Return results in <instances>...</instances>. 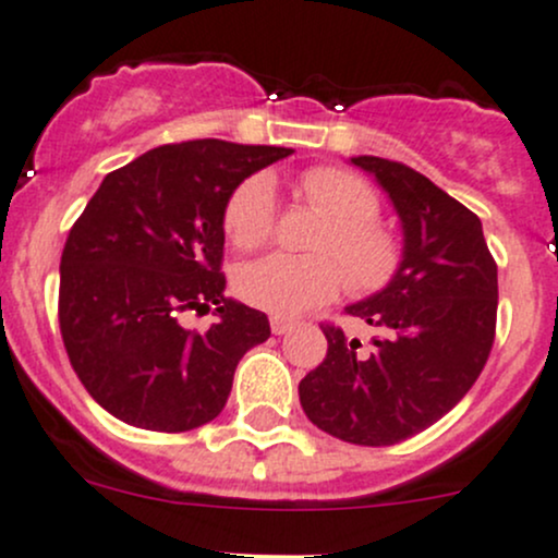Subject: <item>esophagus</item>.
<instances>
[{
	"instance_id": "34e87169",
	"label": "esophagus",
	"mask_w": 558,
	"mask_h": 558,
	"mask_svg": "<svg viewBox=\"0 0 558 558\" xmlns=\"http://www.w3.org/2000/svg\"><path fill=\"white\" fill-rule=\"evenodd\" d=\"M269 326H272V333H291L294 331V328L299 326V320H294V318H286V315H272V318H269Z\"/></svg>"
}]
</instances>
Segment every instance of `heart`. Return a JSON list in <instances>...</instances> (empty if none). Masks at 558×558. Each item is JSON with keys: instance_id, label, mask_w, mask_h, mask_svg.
<instances>
[{"instance_id": "heart-1", "label": "heart", "mask_w": 558, "mask_h": 558, "mask_svg": "<svg viewBox=\"0 0 558 558\" xmlns=\"http://www.w3.org/2000/svg\"><path fill=\"white\" fill-rule=\"evenodd\" d=\"M302 192L328 219L310 243L315 256H267L245 264L234 278L238 296L264 313L299 315L331 302L344 283H350L355 294H377L390 286L401 269L403 245L398 234L379 221L383 205L372 184L344 168L315 166L302 173ZM275 216L272 181L254 173L230 192L221 227L234 248L256 251L272 238Z\"/></svg>"}]
</instances>
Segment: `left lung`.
Listing matches in <instances>:
<instances>
[{
	"instance_id": "left-lung-1",
	"label": "left lung",
	"mask_w": 558,
	"mask_h": 558,
	"mask_svg": "<svg viewBox=\"0 0 558 558\" xmlns=\"http://www.w3.org/2000/svg\"><path fill=\"white\" fill-rule=\"evenodd\" d=\"M377 175L403 221L392 283L350 318L379 328L368 353L342 326L320 324L328 353L299 383L313 425L357 447H392L462 401L495 344L497 262L473 210L430 179L385 157H353Z\"/></svg>"
}]
</instances>
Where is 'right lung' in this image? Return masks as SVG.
Segmentation results:
<instances>
[{
  "label": "right lung",
  "mask_w": 558,
  "mask_h": 558,
  "mask_svg": "<svg viewBox=\"0 0 558 558\" xmlns=\"http://www.w3.org/2000/svg\"><path fill=\"white\" fill-rule=\"evenodd\" d=\"M286 146L181 141L111 171L69 230L58 326L93 401L128 425L184 433L219 417L238 361L269 337L267 315L225 299L230 192L289 157ZM214 306L205 332L184 312Z\"/></svg>",
  "instance_id": "add662e5"
}]
</instances>
